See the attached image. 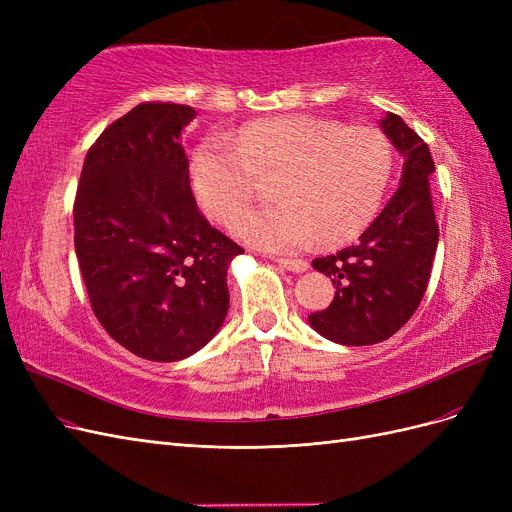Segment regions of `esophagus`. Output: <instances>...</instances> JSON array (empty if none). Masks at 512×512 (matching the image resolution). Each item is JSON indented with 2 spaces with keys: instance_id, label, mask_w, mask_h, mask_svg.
Returning <instances> with one entry per match:
<instances>
[{
  "instance_id": "34e87169",
  "label": "esophagus",
  "mask_w": 512,
  "mask_h": 512,
  "mask_svg": "<svg viewBox=\"0 0 512 512\" xmlns=\"http://www.w3.org/2000/svg\"><path fill=\"white\" fill-rule=\"evenodd\" d=\"M275 262H277V265H280V267L292 271V273H303V271L309 269L307 260H301V258H277Z\"/></svg>"
}]
</instances>
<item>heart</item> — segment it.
I'll use <instances>...</instances> for the list:
<instances>
[{"label": "heart", "mask_w": 512, "mask_h": 512, "mask_svg": "<svg viewBox=\"0 0 512 512\" xmlns=\"http://www.w3.org/2000/svg\"><path fill=\"white\" fill-rule=\"evenodd\" d=\"M391 175L393 145L382 130L309 115L258 119L235 138L213 132L192 158L198 205L224 226L252 203L258 179L275 177L277 203L247 213L235 228L269 252L356 239L378 215Z\"/></svg>", "instance_id": "obj_1"}]
</instances>
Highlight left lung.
Wrapping results in <instances>:
<instances>
[{
    "instance_id": "left-lung-1",
    "label": "left lung",
    "mask_w": 512,
    "mask_h": 512,
    "mask_svg": "<svg viewBox=\"0 0 512 512\" xmlns=\"http://www.w3.org/2000/svg\"><path fill=\"white\" fill-rule=\"evenodd\" d=\"M380 128L404 156L397 192L359 243L312 262L331 277L335 299L307 320L316 333L344 346L384 342L412 318L427 290L440 237L429 190L436 166L427 143L393 113L380 119Z\"/></svg>"
}]
</instances>
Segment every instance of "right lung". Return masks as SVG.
<instances>
[{
  "instance_id": "right-lung-1",
  "label": "right lung",
  "mask_w": 512,
  "mask_h": 512,
  "mask_svg": "<svg viewBox=\"0 0 512 512\" xmlns=\"http://www.w3.org/2000/svg\"><path fill=\"white\" fill-rule=\"evenodd\" d=\"M192 106L143 102L89 147L74 198V250L91 309L117 344L173 363L207 346L228 314L241 247L211 228L190 188L181 130Z\"/></svg>"
}]
</instances>
